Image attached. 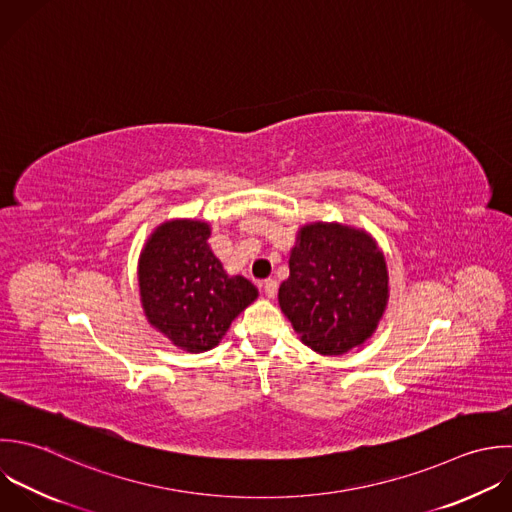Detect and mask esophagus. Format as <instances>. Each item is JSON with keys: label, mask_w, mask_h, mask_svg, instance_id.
<instances>
[{"label": "esophagus", "mask_w": 512, "mask_h": 512, "mask_svg": "<svg viewBox=\"0 0 512 512\" xmlns=\"http://www.w3.org/2000/svg\"><path fill=\"white\" fill-rule=\"evenodd\" d=\"M277 281L275 279H265L263 281V291H265V295L269 297V299H273L275 295H277Z\"/></svg>", "instance_id": "obj_1"}]
</instances>
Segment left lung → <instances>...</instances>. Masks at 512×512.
I'll return each instance as SVG.
<instances>
[{
  "mask_svg": "<svg viewBox=\"0 0 512 512\" xmlns=\"http://www.w3.org/2000/svg\"><path fill=\"white\" fill-rule=\"evenodd\" d=\"M387 265L363 231L337 223L301 229L279 305L301 341L321 355H343L375 331L387 305Z\"/></svg>",
  "mask_w": 512,
  "mask_h": 512,
  "instance_id": "1",
  "label": "left lung"
}]
</instances>
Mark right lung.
<instances>
[{
  "label": "right lung",
  "instance_id": "right-lung-1",
  "mask_svg": "<svg viewBox=\"0 0 512 512\" xmlns=\"http://www.w3.org/2000/svg\"><path fill=\"white\" fill-rule=\"evenodd\" d=\"M207 239V223L169 221L151 235L139 259V289L149 323L189 353L215 347L257 297L251 281L223 271Z\"/></svg>",
  "mask_w": 512,
  "mask_h": 512
}]
</instances>
